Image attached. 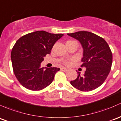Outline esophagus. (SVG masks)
Segmentation results:
<instances>
[{"instance_id":"obj_1","label":"esophagus","mask_w":121,"mask_h":121,"mask_svg":"<svg viewBox=\"0 0 121 121\" xmlns=\"http://www.w3.org/2000/svg\"><path fill=\"white\" fill-rule=\"evenodd\" d=\"M60 70L62 71H64V72H67L68 70V68H65L64 67H62V68H60Z\"/></svg>"}]
</instances>
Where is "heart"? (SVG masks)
<instances>
[{"label": "heart", "instance_id": "obj_1", "mask_svg": "<svg viewBox=\"0 0 121 121\" xmlns=\"http://www.w3.org/2000/svg\"><path fill=\"white\" fill-rule=\"evenodd\" d=\"M72 41H68L66 42V43H67V42H72ZM63 63H64L65 65H69L70 63V61L66 60V61H65Z\"/></svg>", "mask_w": 121, "mask_h": 121}]
</instances>
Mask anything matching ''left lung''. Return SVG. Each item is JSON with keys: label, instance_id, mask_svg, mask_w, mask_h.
<instances>
[{"label": "left lung", "instance_id": "left-lung-1", "mask_svg": "<svg viewBox=\"0 0 121 121\" xmlns=\"http://www.w3.org/2000/svg\"><path fill=\"white\" fill-rule=\"evenodd\" d=\"M79 41L83 48L81 65L86 68L84 74L78 72V78L70 84L82 91H90L100 86L107 79L112 63V53L105 39L88 31L68 34Z\"/></svg>", "mask_w": 121, "mask_h": 121}]
</instances>
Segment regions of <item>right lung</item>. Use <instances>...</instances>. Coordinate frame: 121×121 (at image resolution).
Wrapping results in <instances>:
<instances>
[{"mask_svg": "<svg viewBox=\"0 0 121 121\" xmlns=\"http://www.w3.org/2000/svg\"><path fill=\"white\" fill-rule=\"evenodd\" d=\"M63 34L37 31L23 35L16 42L11 52L15 76L25 88L38 91L51 84L58 68H40L43 57L51 53Z\"/></svg>", "mask_w": 121, "mask_h": 121, "instance_id": "add662e5", "label": "right lung"}]
</instances>
